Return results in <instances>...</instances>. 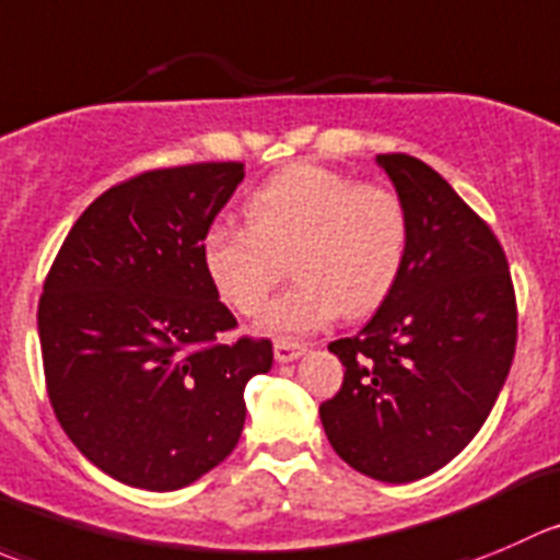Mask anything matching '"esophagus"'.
Here are the masks:
<instances>
[{"label": "esophagus", "instance_id": "1", "mask_svg": "<svg viewBox=\"0 0 560 560\" xmlns=\"http://www.w3.org/2000/svg\"><path fill=\"white\" fill-rule=\"evenodd\" d=\"M303 352H306V347L295 345V341H276V345H273V355H276V361H279V363L298 361Z\"/></svg>", "mask_w": 560, "mask_h": 560}]
</instances>
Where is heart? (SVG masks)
I'll list each match as a JSON object with an SVG mask.
<instances>
[{"label": "heart", "mask_w": 560, "mask_h": 560, "mask_svg": "<svg viewBox=\"0 0 560 560\" xmlns=\"http://www.w3.org/2000/svg\"><path fill=\"white\" fill-rule=\"evenodd\" d=\"M248 224L213 221L202 237L210 284L232 308L254 314L290 257L295 284L262 314L259 330L306 336L374 312L394 290L410 243V219L396 191L355 183L317 164L270 175L246 202Z\"/></svg>", "instance_id": "1"}]
</instances>
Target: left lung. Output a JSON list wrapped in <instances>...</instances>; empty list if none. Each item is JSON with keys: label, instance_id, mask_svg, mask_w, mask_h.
Here are the masks:
<instances>
[{"label": "left lung", "instance_id": "1", "mask_svg": "<svg viewBox=\"0 0 560 560\" xmlns=\"http://www.w3.org/2000/svg\"><path fill=\"white\" fill-rule=\"evenodd\" d=\"M410 219L401 273L374 317L328 350L345 383L319 405L350 468L405 485L452 463L490 416L517 345L506 254L424 161L377 155Z\"/></svg>", "mask_w": 560, "mask_h": 560}]
</instances>
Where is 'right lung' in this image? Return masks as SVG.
Wrapping results in <instances>:
<instances>
[{
    "label": "right lung",
    "instance_id": "right-lung-1",
    "mask_svg": "<svg viewBox=\"0 0 560 560\" xmlns=\"http://www.w3.org/2000/svg\"><path fill=\"white\" fill-rule=\"evenodd\" d=\"M243 164L144 172L108 188L65 237L37 306L57 421L95 468L172 492L224 463L243 390L273 366L268 339L219 345L235 317L202 265V237Z\"/></svg>",
    "mask_w": 560,
    "mask_h": 560
}]
</instances>
